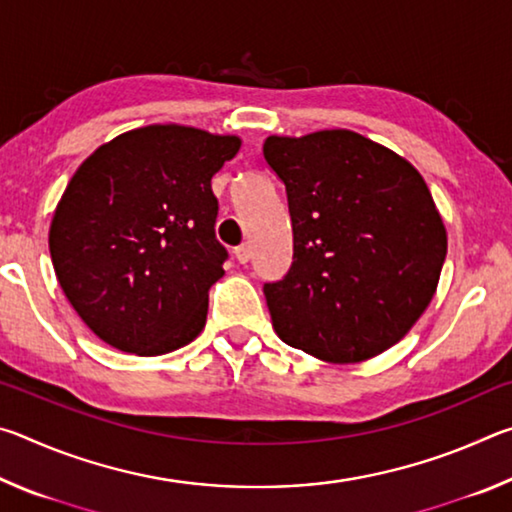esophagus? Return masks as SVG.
Here are the masks:
<instances>
[{
  "instance_id": "34e87169",
  "label": "esophagus",
  "mask_w": 512,
  "mask_h": 512,
  "mask_svg": "<svg viewBox=\"0 0 512 512\" xmlns=\"http://www.w3.org/2000/svg\"><path fill=\"white\" fill-rule=\"evenodd\" d=\"M235 257L239 264H246L250 262V257H253V248H250V244H241L235 248Z\"/></svg>"
}]
</instances>
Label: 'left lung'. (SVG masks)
I'll list each match as a JSON object with an SVG mask.
<instances>
[{
  "label": "left lung",
  "instance_id": "left-lung-1",
  "mask_svg": "<svg viewBox=\"0 0 512 512\" xmlns=\"http://www.w3.org/2000/svg\"><path fill=\"white\" fill-rule=\"evenodd\" d=\"M264 160L287 187L289 273L264 284L284 343L334 363L375 357L436 293L447 232L418 169L359 133L271 135Z\"/></svg>",
  "mask_w": 512,
  "mask_h": 512
}]
</instances>
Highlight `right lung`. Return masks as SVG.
Here are the masks:
<instances>
[{"instance_id": "1", "label": "right lung", "mask_w": 512, "mask_h": 512, "mask_svg": "<svg viewBox=\"0 0 512 512\" xmlns=\"http://www.w3.org/2000/svg\"><path fill=\"white\" fill-rule=\"evenodd\" d=\"M235 135L153 124L99 146L69 180L49 228L60 289L101 341L158 357L192 343L223 275L212 176Z\"/></svg>"}]
</instances>
